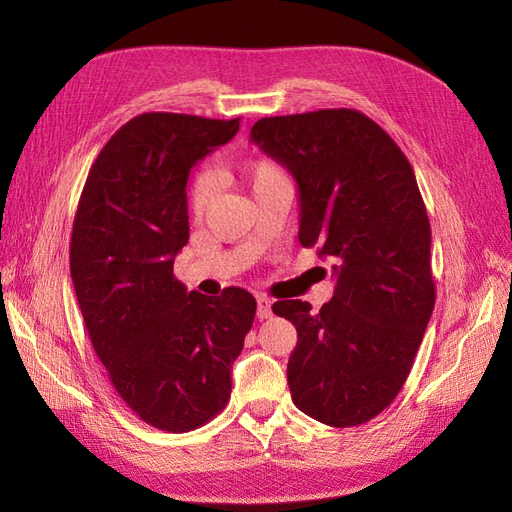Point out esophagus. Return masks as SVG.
<instances>
[{
    "label": "esophagus",
    "mask_w": 512,
    "mask_h": 512,
    "mask_svg": "<svg viewBox=\"0 0 512 512\" xmlns=\"http://www.w3.org/2000/svg\"><path fill=\"white\" fill-rule=\"evenodd\" d=\"M256 316L260 320H265V318L271 316V299H267V297H258L256 299Z\"/></svg>",
    "instance_id": "esophagus-1"
}]
</instances>
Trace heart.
<instances>
[{
    "label": "heart",
    "instance_id": "b5f03b06",
    "mask_svg": "<svg viewBox=\"0 0 512 512\" xmlns=\"http://www.w3.org/2000/svg\"><path fill=\"white\" fill-rule=\"evenodd\" d=\"M243 179L247 185H250L252 194L256 196L260 192H265L267 188H271V185L286 181L288 177L284 173V168L277 162L269 158H258L243 168ZM211 196H213V179L209 175H198L190 185V211L194 215H203Z\"/></svg>",
    "mask_w": 512,
    "mask_h": 512
}]
</instances>
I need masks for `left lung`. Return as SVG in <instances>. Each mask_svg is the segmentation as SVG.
<instances>
[{
    "instance_id": "left-lung-1",
    "label": "left lung",
    "mask_w": 512,
    "mask_h": 512,
    "mask_svg": "<svg viewBox=\"0 0 512 512\" xmlns=\"http://www.w3.org/2000/svg\"><path fill=\"white\" fill-rule=\"evenodd\" d=\"M252 143L299 185L303 247L333 262V299L277 301L297 327L294 406L331 427L363 425L404 386L436 303L431 228L414 170L374 119L352 108L258 119Z\"/></svg>"
}]
</instances>
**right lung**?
Segmentation results:
<instances>
[{
	"mask_svg": "<svg viewBox=\"0 0 512 512\" xmlns=\"http://www.w3.org/2000/svg\"><path fill=\"white\" fill-rule=\"evenodd\" d=\"M237 130L239 117L130 119L98 153L74 215L70 275L91 346L123 404L170 433L226 408L256 316L243 288L205 297L173 275L190 239V168Z\"/></svg>",
	"mask_w": 512,
	"mask_h": 512,
	"instance_id": "1",
	"label": "right lung"
}]
</instances>
